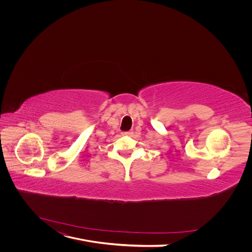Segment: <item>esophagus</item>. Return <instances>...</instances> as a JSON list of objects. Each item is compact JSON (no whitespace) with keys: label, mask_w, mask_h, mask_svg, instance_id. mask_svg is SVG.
Masks as SVG:
<instances>
[{"label":"esophagus","mask_w":252,"mask_h":252,"mask_svg":"<svg viewBox=\"0 0 252 252\" xmlns=\"http://www.w3.org/2000/svg\"><path fill=\"white\" fill-rule=\"evenodd\" d=\"M131 134H133V130H127V131H124L123 135L125 136H130Z\"/></svg>","instance_id":"34e87169"}]
</instances>
